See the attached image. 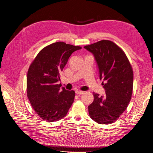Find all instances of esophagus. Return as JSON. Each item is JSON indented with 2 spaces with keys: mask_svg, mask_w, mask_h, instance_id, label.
Masks as SVG:
<instances>
[{
  "mask_svg": "<svg viewBox=\"0 0 153 153\" xmlns=\"http://www.w3.org/2000/svg\"><path fill=\"white\" fill-rule=\"evenodd\" d=\"M76 94H77V95H81V94H84V92L83 91H76Z\"/></svg>",
  "mask_w": 153,
  "mask_h": 153,
  "instance_id": "34e87169",
  "label": "esophagus"
}]
</instances>
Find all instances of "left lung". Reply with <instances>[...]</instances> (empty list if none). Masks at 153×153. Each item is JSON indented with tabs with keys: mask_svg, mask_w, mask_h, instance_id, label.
Segmentation results:
<instances>
[{
	"mask_svg": "<svg viewBox=\"0 0 153 153\" xmlns=\"http://www.w3.org/2000/svg\"><path fill=\"white\" fill-rule=\"evenodd\" d=\"M97 62L105 94L93 93L88 107L90 117L100 124L115 122L126 109L133 92V72L124 51L109 40H101L84 47Z\"/></svg>",
	"mask_w": 153,
	"mask_h": 153,
	"instance_id": "1",
	"label": "left lung"
}]
</instances>
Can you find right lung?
I'll use <instances>...</instances> for the list:
<instances>
[{
	"label": "right lung",
	"mask_w": 153,
	"mask_h": 153,
	"mask_svg": "<svg viewBox=\"0 0 153 153\" xmlns=\"http://www.w3.org/2000/svg\"><path fill=\"white\" fill-rule=\"evenodd\" d=\"M59 42L39 52L28 71L27 96L36 114L45 122L63 118L74 102L75 92L61 88L60 73L74 51L81 50Z\"/></svg>",
	"instance_id": "1"
}]
</instances>
